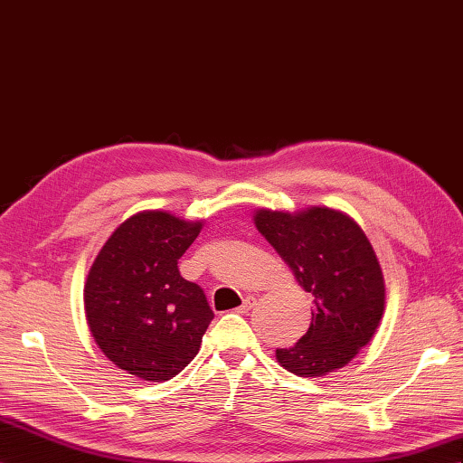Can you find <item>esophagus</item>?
<instances>
[{
    "instance_id": "34e87169",
    "label": "esophagus",
    "mask_w": 463,
    "mask_h": 463,
    "mask_svg": "<svg viewBox=\"0 0 463 463\" xmlns=\"http://www.w3.org/2000/svg\"><path fill=\"white\" fill-rule=\"evenodd\" d=\"M255 306H257V298H255V296H247V298L243 299V304H241L240 311H241V314H247V311L253 309Z\"/></svg>"
}]
</instances>
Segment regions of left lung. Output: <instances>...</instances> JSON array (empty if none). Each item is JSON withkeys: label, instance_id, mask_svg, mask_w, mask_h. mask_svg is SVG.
<instances>
[{"label": "left lung", "instance_id": "1", "mask_svg": "<svg viewBox=\"0 0 463 463\" xmlns=\"http://www.w3.org/2000/svg\"><path fill=\"white\" fill-rule=\"evenodd\" d=\"M253 222L314 296L307 333L294 346L277 348L279 364L302 378L346 366L376 335L385 309L383 272L366 233L327 206L259 208Z\"/></svg>", "mask_w": 463, "mask_h": 463}]
</instances>
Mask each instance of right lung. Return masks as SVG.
I'll return each mask as SVG.
<instances>
[{
	"label": "right lung",
	"instance_id": "1",
	"mask_svg": "<svg viewBox=\"0 0 463 463\" xmlns=\"http://www.w3.org/2000/svg\"><path fill=\"white\" fill-rule=\"evenodd\" d=\"M204 222L144 210L109 235L87 272L83 304L97 346L134 378L167 382L189 364L214 317L177 260Z\"/></svg>",
	"mask_w": 463,
	"mask_h": 463
}]
</instances>
